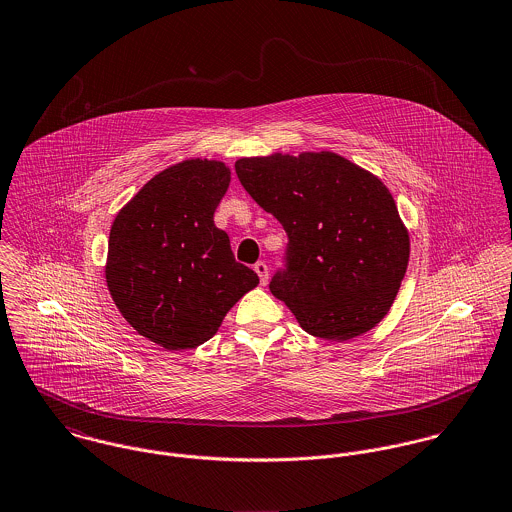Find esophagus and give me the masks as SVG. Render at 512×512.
I'll use <instances>...</instances> for the list:
<instances>
[{
	"instance_id": "obj_1",
	"label": "esophagus",
	"mask_w": 512,
	"mask_h": 512,
	"mask_svg": "<svg viewBox=\"0 0 512 512\" xmlns=\"http://www.w3.org/2000/svg\"><path fill=\"white\" fill-rule=\"evenodd\" d=\"M255 273L259 275L261 284H267V281H269V267H267V263H263V261L255 263Z\"/></svg>"
}]
</instances>
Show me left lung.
I'll return each instance as SVG.
<instances>
[{
	"label": "left lung",
	"instance_id": "1",
	"mask_svg": "<svg viewBox=\"0 0 512 512\" xmlns=\"http://www.w3.org/2000/svg\"><path fill=\"white\" fill-rule=\"evenodd\" d=\"M235 172L288 235L269 284L310 336L347 341L375 328L404 279L410 237L389 188L332 151L243 157Z\"/></svg>",
	"mask_w": 512,
	"mask_h": 512
}]
</instances>
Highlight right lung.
Listing matches in <instances>:
<instances>
[{
	"label": "right lung",
	"instance_id": "add662e5",
	"mask_svg": "<svg viewBox=\"0 0 512 512\" xmlns=\"http://www.w3.org/2000/svg\"><path fill=\"white\" fill-rule=\"evenodd\" d=\"M229 180L222 161L176 163L155 174L110 229L106 283L115 306L139 336L169 351L210 340L259 284L214 224Z\"/></svg>",
	"mask_w": 512,
	"mask_h": 512
}]
</instances>
